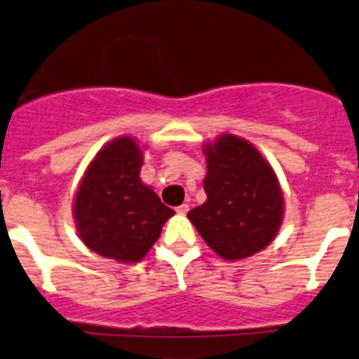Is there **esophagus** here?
<instances>
[{
    "label": "esophagus",
    "instance_id": "obj_1",
    "mask_svg": "<svg viewBox=\"0 0 359 359\" xmlns=\"http://www.w3.org/2000/svg\"><path fill=\"white\" fill-rule=\"evenodd\" d=\"M175 210H177V214L186 215V214H187V210H189V205H187V203H182V205H179V207H177Z\"/></svg>",
    "mask_w": 359,
    "mask_h": 359
}]
</instances>
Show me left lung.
I'll return each instance as SVG.
<instances>
[{"label":"left lung","mask_w":359,"mask_h":359,"mask_svg":"<svg viewBox=\"0 0 359 359\" xmlns=\"http://www.w3.org/2000/svg\"><path fill=\"white\" fill-rule=\"evenodd\" d=\"M207 201L187 214L210 249L224 259L252 256L283 222V193L259 152L233 135L207 145Z\"/></svg>","instance_id":"left-lung-1"}]
</instances>
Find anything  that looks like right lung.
Instances as JSON below:
<instances>
[{
    "mask_svg": "<svg viewBox=\"0 0 359 359\" xmlns=\"http://www.w3.org/2000/svg\"><path fill=\"white\" fill-rule=\"evenodd\" d=\"M142 152L119 138L98 152L75 198L80 238L100 256L137 263L161 235L173 210L140 180Z\"/></svg>",
    "mask_w": 359,
    "mask_h": 359,
    "instance_id": "add662e5",
    "label": "right lung"
}]
</instances>
